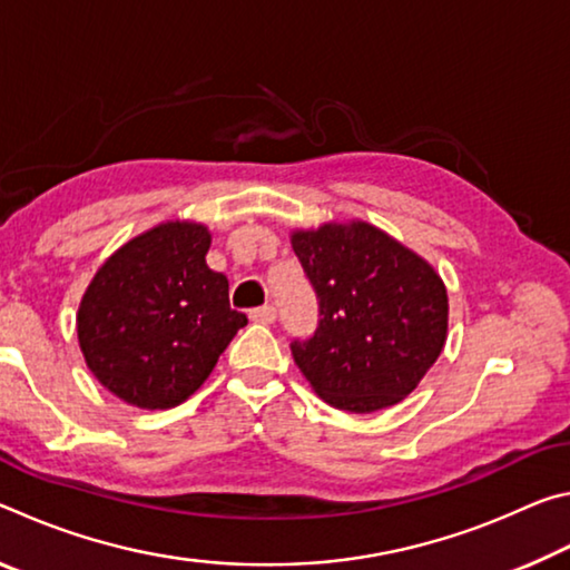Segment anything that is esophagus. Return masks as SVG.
<instances>
[{"instance_id":"obj_1","label":"esophagus","mask_w":570,"mask_h":570,"mask_svg":"<svg viewBox=\"0 0 570 570\" xmlns=\"http://www.w3.org/2000/svg\"><path fill=\"white\" fill-rule=\"evenodd\" d=\"M248 316L254 322H258V324H272L276 320V308L272 304H264V306L254 308V312H250Z\"/></svg>"}]
</instances>
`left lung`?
<instances>
[{
    "label": "left lung",
    "mask_w": 570,
    "mask_h": 570,
    "mask_svg": "<svg viewBox=\"0 0 570 570\" xmlns=\"http://www.w3.org/2000/svg\"><path fill=\"white\" fill-rule=\"evenodd\" d=\"M294 254L320 302L292 354L316 394L344 412L392 407L445 346L448 292L428 262L370 224L296 230Z\"/></svg>",
    "instance_id": "1"
}]
</instances>
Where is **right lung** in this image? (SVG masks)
<instances>
[{
	"mask_svg": "<svg viewBox=\"0 0 570 570\" xmlns=\"http://www.w3.org/2000/svg\"><path fill=\"white\" fill-rule=\"evenodd\" d=\"M208 246L206 226L160 224L115 250L82 296L85 362L135 407L188 400L248 324L228 304V278L206 266Z\"/></svg>",
	"mask_w": 570,
	"mask_h": 570,
	"instance_id": "obj_1",
	"label": "right lung"
}]
</instances>
